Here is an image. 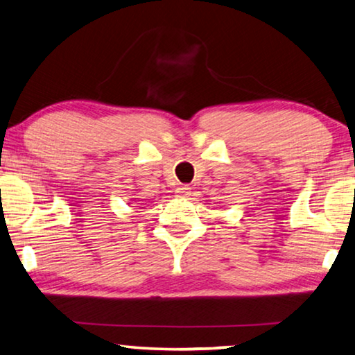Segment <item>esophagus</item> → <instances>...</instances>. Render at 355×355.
<instances>
[{"mask_svg": "<svg viewBox=\"0 0 355 355\" xmlns=\"http://www.w3.org/2000/svg\"><path fill=\"white\" fill-rule=\"evenodd\" d=\"M175 193H177L178 198H188V196H191V188H188V187H178L175 189Z\"/></svg>", "mask_w": 355, "mask_h": 355, "instance_id": "obj_1", "label": "esophagus"}]
</instances>
